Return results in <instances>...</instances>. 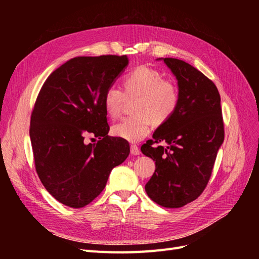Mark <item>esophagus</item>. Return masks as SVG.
Returning a JSON list of instances; mask_svg holds the SVG:
<instances>
[{"mask_svg":"<svg viewBox=\"0 0 259 259\" xmlns=\"http://www.w3.org/2000/svg\"><path fill=\"white\" fill-rule=\"evenodd\" d=\"M131 153L133 155H138L140 153L139 147L137 145H131Z\"/></svg>","mask_w":259,"mask_h":259,"instance_id":"1","label":"esophagus"}]
</instances>
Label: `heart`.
I'll use <instances>...</instances> for the list:
<instances>
[{
  "label": "heart",
  "instance_id": "b5f03b06",
  "mask_svg": "<svg viewBox=\"0 0 259 259\" xmlns=\"http://www.w3.org/2000/svg\"><path fill=\"white\" fill-rule=\"evenodd\" d=\"M124 92L115 85L109 86L104 95L107 114L111 119L120 116L127 100L135 99L132 107L134 115L125 117L112 126L115 137L137 143L151 131L152 124L167 122L179 105V90L170 80L153 68L140 66L123 79Z\"/></svg>",
  "mask_w": 259,
  "mask_h": 259
}]
</instances>
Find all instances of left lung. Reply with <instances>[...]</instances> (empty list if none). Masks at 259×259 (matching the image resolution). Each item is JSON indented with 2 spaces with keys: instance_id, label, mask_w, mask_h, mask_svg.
Wrapping results in <instances>:
<instances>
[{
  "instance_id": "obj_1",
  "label": "left lung",
  "mask_w": 259,
  "mask_h": 259,
  "mask_svg": "<svg viewBox=\"0 0 259 259\" xmlns=\"http://www.w3.org/2000/svg\"><path fill=\"white\" fill-rule=\"evenodd\" d=\"M164 62L178 81L179 105L154 132L153 139L142 146V152L155 161L145 189L156 204L177 208L204 191L225 128L221 95L214 82L184 60L164 58ZM161 142L167 147L156 144Z\"/></svg>"
}]
</instances>
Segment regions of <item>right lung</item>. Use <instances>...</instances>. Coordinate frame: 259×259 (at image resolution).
Here are the masks:
<instances>
[{"label": "right lung", "instance_id": "right-lung-1", "mask_svg": "<svg viewBox=\"0 0 259 259\" xmlns=\"http://www.w3.org/2000/svg\"><path fill=\"white\" fill-rule=\"evenodd\" d=\"M127 64L125 55L77 56L53 71L38 92L30 121L35 170L62 204H90L130 154L126 140L108 136L104 105L105 92ZM89 136L98 143L86 144Z\"/></svg>", "mask_w": 259, "mask_h": 259}]
</instances>
